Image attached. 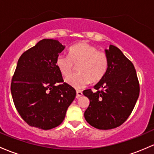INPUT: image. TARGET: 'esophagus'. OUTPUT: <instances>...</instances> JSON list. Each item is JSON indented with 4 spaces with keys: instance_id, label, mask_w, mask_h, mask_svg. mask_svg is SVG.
Segmentation results:
<instances>
[{
    "instance_id": "34e87169",
    "label": "esophagus",
    "mask_w": 154,
    "mask_h": 154,
    "mask_svg": "<svg viewBox=\"0 0 154 154\" xmlns=\"http://www.w3.org/2000/svg\"><path fill=\"white\" fill-rule=\"evenodd\" d=\"M82 95V92L81 91H77V95H76V97L79 98L80 97H81Z\"/></svg>"
}]
</instances>
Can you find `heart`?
<instances>
[{
    "instance_id": "obj_1",
    "label": "heart",
    "mask_w": 154,
    "mask_h": 154,
    "mask_svg": "<svg viewBox=\"0 0 154 154\" xmlns=\"http://www.w3.org/2000/svg\"><path fill=\"white\" fill-rule=\"evenodd\" d=\"M79 73L66 79V83L76 88L82 89L91 82H97L106 74L108 69V57L103 51L86 42L74 45L69 50V55L60 54L56 66L64 77L72 74L74 65H78Z\"/></svg>"
}]
</instances>
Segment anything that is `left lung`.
I'll list each match as a JSON object with an SVG mask.
<instances>
[{
    "mask_svg": "<svg viewBox=\"0 0 154 154\" xmlns=\"http://www.w3.org/2000/svg\"><path fill=\"white\" fill-rule=\"evenodd\" d=\"M108 69L94 86L97 91H83L90 100L84 113L85 120L100 130L115 128L131 114L140 94V85L134 65L121 50L110 45L105 50Z\"/></svg>",
    "mask_w": 154,
    "mask_h": 154,
    "instance_id": "obj_1",
    "label": "left lung"
}]
</instances>
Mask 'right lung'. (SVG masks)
Returning a JSON list of instances; mask_svg holds the SVG:
<instances>
[{
	"mask_svg": "<svg viewBox=\"0 0 154 154\" xmlns=\"http://www.w3.org/2000/svg\"><path fill=\"white\" fill-rule=\"evenodd\" d=\"M65 47L57 40L43 39L19 58L11 93L19 114L32 127L49 130L60 125L75 98V89L61 83L56 66Z\"/></svg>",
	"mask_w": 154,
	"mask_h": 154,
	"instance_id": "add662e5",
	"label": "right lung"
}]
</instances>
